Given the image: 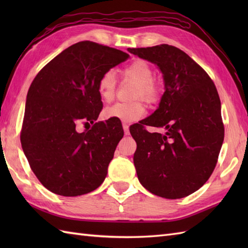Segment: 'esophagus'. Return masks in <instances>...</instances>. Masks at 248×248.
I'll use <instances>...</instances> for the list:
<instances>
[{"label": "esophagus", "mask_w": 248, "mask_h": 248, "mask_svg": "<svg viewBox=\"0 0 248 248\" xmlns=\"http://www.w3.org/2000/svg\"><path fill=\"white\" fill-rule=\"evenodd\" d=\"M123 128H124V132L125 135H129L130 134V131H129V125L127 124H123Z\"/></svg>", "instance_id": "esophagus-1"}]
</instances>
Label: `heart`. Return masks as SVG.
Instances as JSON below:
<instances>
[{"mask_svg":"<svg viewBox=\"0 0 248 248\" xmlns=\"http://www.w3.org/2000/svg\"><path fill=\"white\" fill-rule=\"evenodd\" d=\"M124 75L136 82L134 89V98L143 97L146 101L155 103L160 99L161 87L155 80L152 78L154 69L149 62L144 60H135L124 68ZM116 88V78L112 70L105 71L99 78L98 93L103 101L108 102L113 100ZM146 114V107L141 99L132 102H117L103 110L105 119L120 120L124 123H133L140 119Z\"/></svg>","mask_w":248,"mask_h":248,"instance_id":"heart-1","label":"heart"}]
</instances>
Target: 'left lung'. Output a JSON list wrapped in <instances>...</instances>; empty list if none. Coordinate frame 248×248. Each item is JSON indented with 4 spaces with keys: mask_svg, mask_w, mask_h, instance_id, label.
<instances>
[{
    "mask_svg": "<svg viewBox=\"0 0 248 248\" xmlns=\"http://www.w3.org/2000/svg\"><path fill=\"white\" fill-rule=\"evenodd\" d=\"M128 51L157 65L165 85L155 112L130 127L139 144L133 156L139 180L156 196H188L212 175L223 145L225 131L217 87L208 73L176 46L159 45ZM145 125L164 127L166 132L150 134Z\"/></svg>",
    "mask_w": 248,
    "mask_h": 248,
    "instance_id": "left-lung-1",
    "label": "left lung"
}]
</instances>
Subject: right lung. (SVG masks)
Returning <instances> with one entry per match:
<instances>
[{
  "instance_id": "right-lung-1",
  "label": "right lung",
  "mask_w": 248,
  "mask_h": 248,
  "mask_svg": "<svg viewBox=\"0 0 248 248\" xmlns=\"http://www.w3.org/2000/svg\"><path fill=\"white\" fill-rule=\"evenodd\" d=\"M129 54L93 41L70 46L49 62L26 96L21 145L41 184L61 196H80L101 186L124 130L116 120L98 121V81ZM92 123L80 134L78 123Z\"/></svg>"
}]
</instances>
